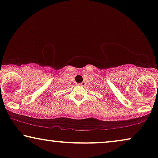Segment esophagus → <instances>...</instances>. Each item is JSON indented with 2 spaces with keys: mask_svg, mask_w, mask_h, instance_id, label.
I'll use <instances>...</instances> for the list:
<instances>
[{
  "mask_svg": "<svg viewBox=\"0 0 158 158\" xmlns=\"http://www.w3.org/2000/svg\"><path fill=\"white\" fill-rule=\"evenodd\" d=\"M86 84V82L85 81H83V82H81V83H80V84H78V85H81V86H84Z\"/></svg>",
  "mask_w": 158,
  "mask_h": 158,
  "instance_id": "34e87169",
  "label": "esophagus"
}]
</instances>
